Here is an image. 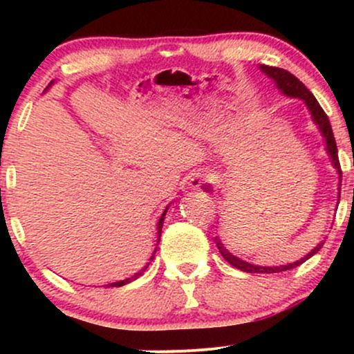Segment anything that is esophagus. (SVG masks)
<instances>
[{"label":"esophagus","mask_w":354,"mask_h":354,"mask_svg":"<svg viewBox=\"0 0 354 354\" xmlns=\"http://www.w3.org/2000/svg\"><path fill=\"white\" fill-rule=\"evenodd\" d=\"M208 181V174L203 173H193L188 178V186L191 189H201V186Z\"/></svg>","instance_id":"esophagus-1"}]
</instances>
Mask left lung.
<instances>
[{
    "instance_id": "obj_1",
    "label": "left lung",
    "mask_w": 354,
    "mask_h": 354,
    "mask_svg": "<svg viewBox=\"0 0 354 354\" xmlns=\"http://www.w3.org/2000/svg\"><path fill=\"white\" fill-rule=\"evenodd\" d=\"M259 70L265 73L268 78L274 81L276 88H278L284 96H290V98H298V100H301L304 104H306L308 111H310V115H311V120L315 121V124L318 126L321 136L324 138V145H326V153H328V156H330L331 165L335 166L336 173H338V178H339L338 194H339V191H341V188H339V186H341V166H339V160H338V148H336L335 135H333V129H331L330 120H328L326 113H324L323 108L319 106V103H318V101H316L315 96L311 95L310 89L304 86L301 81L296 78L295 75H291L290 71L283 70V68L266 66V64H259ZM203 189L208 191V193H211V191H213V189H211V185H205V186H203ZM338 203H339V200H338ZM214 241H216V246H218L219 253L223 254V258H225L231 266L238 268V270H241V271H246V273H279V271L293 270V268L299 266V265H301V263L306 261V259H310L313 254L318 253V251L321 250V246L324 245V241H319L318 245L313 248L310 253L304 256V258L298 259V261H295V263H290V265L258 266V265H253V263L243 261V259H239L238 256L231 254L230 251L226 250L225 246H223L221 239H219L218 236L214 238Z\"/></svg>"
}]
</instances>
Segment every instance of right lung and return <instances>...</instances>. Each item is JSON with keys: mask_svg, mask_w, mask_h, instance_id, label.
Segmentation results:
<instances>
[{"mask_svg": "<svg viewBox=\"0 0 354 354\" xmlns=\"http://www.w3.org/2000/svg\"><path fill=\"white\" fill-rule=\"evenodd\" d=\"M53 83H55V81H51V83H50V86H51V84ZM50 86H48V88H50ZM46 88V89H48ZM169 205H171V203H169ZM169 205L168 206H166V209L163 211V214H161V218L160 219H158V226H156V230H158V243H160V236H161V228H163V223H165V216H166V211H168V208H169ZM158 243H156V245H158ZM154 253H156V250H154L153 251V254H151V258H149V261H151V259L154 258ZM149 266V263H146V266H143V268H141V270L140 271H138V273H135V274H133L131 276V278H126V279H121V281H115V283H109V284H106V286H124V284H128V283H131V281H135V279L136 278H140V276H141V273H143V271L146 270V268H148Z\"/></svg>", "mask_w": 354, "mask_h": 354, "instance_id": "obj_1", "label": "right lung"}]
</instances>
